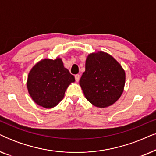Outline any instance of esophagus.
I'll use <instances>...</instances> for the list:
<instances>
[{
	"label": "esophagus",
	"instance_id": "34e87169",
	"mask_svg": "<svg viewBox=\"0 0 156 156\" xmlns=\"http://www.w3.org/2000/svg\"><path fill=\"white\" fill-rule=\"evenodd\" d=\"M80 76L79 75V74H76L75 75V80L76 82H79V80H80Z\"/></svg>",
	"mask_w": 156,
	"mask_h": 156
}]
</instances>
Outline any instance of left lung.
<instances>
[{"mask_svg": "<svg viewBox=\"0 0 156 156\" xmlns=\"http://www.w3.org/2000/svg\"><path fill=\"white\" fill-rule=\"evenodd\" d=\"M125 82V71L110 54H90L80 84L87 100L98 108L110 106L120 98Z\"/></svg>", "mask_w": 156, "mask_h": 156, "instance_id": "obj_1", "label": "left lung"}]
</instances>
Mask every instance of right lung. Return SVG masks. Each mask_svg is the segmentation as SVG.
Masks as SVG:
<instances>
[{
    "label": "right lung",
    "mask_w": 156,
    "mask_h": 156,
    "mask_svg": "<svg viewBox=\"0 0 156 156\" xmlns=\"http://www.w3.org/2000/svg\"><path fill=\"white\" fill-rule=\"evenodd\" d=\"M74 81V76L64 68L61 58H45L30 71L27 88L36 104L45 108H52L62 100L68 86Z\"/></svg>",
    "instance_id": "add662e5"
}]
</instances>
